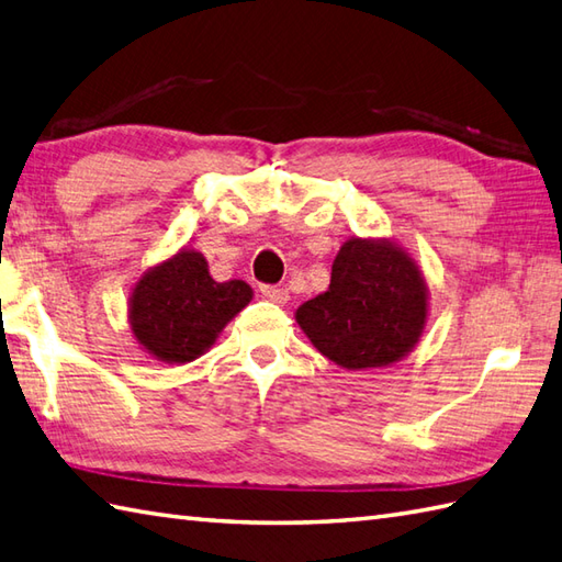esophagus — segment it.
I'll return each mask as SVG.
<instances>
[{"mask_svg":"<svg viewBox=\"0 0 562 562\" xmlns=\"http://www.w3.org/2000/svg\"><path fill=\"white\" fill-rule=\"evenodd\" d=\"M259 293L267 297V301H271V303H279V305H283V303H289V291L285 289H281V285H259Z\"/></svg>","mask_w":562,"mask_h":562,"instance_id":"esophagus-1","label":"esophagus"}]
</instances>
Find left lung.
I'll use <instances>...</instances> for the list:
<instances>
[{"label": "left lung", "mask_w": 562, "mask_h": 562, "mask_svg": "<svg viewBox=\"0 0 562 562\" xmlns=\"http://www.w3.org/2000/svg\"><path fill=\"white\" fill-rule=\"evenodd\" d=\"M428 289L416 261L390 240L351 238L331 265V283L295 319L322 356L346 370L392 366L420 339Z\"/></svg>", "instance_id": "obj_1"}]
</instances>
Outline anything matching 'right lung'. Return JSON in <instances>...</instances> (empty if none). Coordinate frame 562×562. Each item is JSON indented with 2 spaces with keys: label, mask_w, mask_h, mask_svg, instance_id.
I'll use <instances>...</instances> for the list:
<instances>
[{
  "label": "right lung",
  "mask_w": 562,
  "mask_h": 562,
  "mask_svg": "<svg viewBox=\"0 0 562 562\" xmlns=\"http://www.w3.org/2000/svg\"><path fill=\"white\" fill-rule=\"evenodd\" d=\"M249 301L252 289L245 281L218 283L202 252L180 249L134 285L132 334L164 363H190L214 346L221 329Z\"/></svg>",
  "instance_id": "obj_1"
}]
</instances>
